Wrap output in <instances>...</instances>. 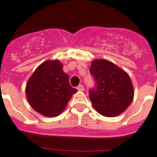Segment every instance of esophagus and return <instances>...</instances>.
I'll return each instance as SVG.
<instances>
[{
    "instance_id": "34e87169",
    "label": "esophagus",
    "mask_w": 157,
    "mask_h": 157,
    "mask_svg": "<svg viewBox=\"0 0 157 157\" xmlns=\"http://www.w3.org/2000/svg\"><path fill=\"white\" fill-rule=\"evenodd\" d=\"M77 89L78 90V91H84V86H83L82 84H80L79 86H77Z\"/></svg>"
}]
</instances>
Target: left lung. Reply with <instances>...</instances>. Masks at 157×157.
<instances>
[{
	"mask_svg": "<svg viewBox=\"0 0 157 157\" xmlns=\"http://www.w3.org/2000/svg\"><path fill=\"white\" fill-rule=\"evenodd\" d=\"M90 73L96 87L89 91L92 106L105 117H115L126 111L133 101L134 91L130 77L121 68L104 59L92 61Z\"/></svg>",
	"mask_w": 157,
	"mask_h": 157,
	"instance_id": "1",
	"label": "left lung"
}]
</instances>
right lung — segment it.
Masks as SVG:
<instances>
[{"label":"right lung","mask_w":157,"mask_h":157,"mask_svg":"<svg viewBox=\"0 0 157 157\" xmlns=\"http://www.w3.org/2000/svg\"><path fill=\"white\" fill-rule=\"evenodd\" d=\"M77 92L69 84L59 60L43 62L26 84V96L30 106L46 117H55L64 111L72 95Z\"/></svg>","instance_id":"obj_1"}]
</instances>
